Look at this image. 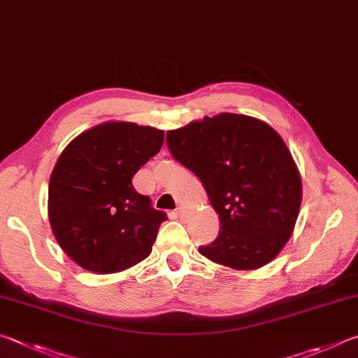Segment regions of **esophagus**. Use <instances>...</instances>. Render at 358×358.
I'll list each match as a JSON object with an SVG mask.
<instances>
[{
    "label": "esophagus",
    "instance_id": "esophagus-1",
    "mask_svg": "<svg viewBox=\"0 0 358 358\" xmlns=\"http://www.w3.org/2000/svg\"><path fill=\"white\" fill-rule=\"evenodd\" d=\"M176 215L179 217V220H184V217H185V209H184V208H178V209H176Z\"/></svg>",
    "mask_w": 358,
    "mask_h": 358
}]
</instances>
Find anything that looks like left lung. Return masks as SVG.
I'll list each match as a JSON object with an SVG mask.
<instances>
[{
  "instance_id": "left-lung-1",
  "label": "left lung",
  "mask_w": 358,
  "mask_h": 358,
  "mask_svg": "<svg viewBox=\"0 0 358 358\" xmlns=\"http://www.w3.org/2000/svg\"><path fill=\"white\" fill-rule=\"evenodd\" d=\"M166 144L201 180L222 224L199 253L239 271L271 262L289 241L302 201L297 166L277 131L222 113L166 131Z\"/></svg>"
}]
</instances>
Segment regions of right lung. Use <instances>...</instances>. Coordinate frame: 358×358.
Returning <instances> with one entry per match:
<instances>
[{
    "mask_svg": "<svg viewBox=\"0 0 358 358\" xmlns=\"http://www.w3.org/2000/svg\"><path fill=\"white\" fill-rule=\"evenodd\" d=\"M165 134L134 122L86 130L62 150L48 185V217L69 258L96 273L121 272L148 258L166 214L131 179L159 154Z\"/></svg>",
    "mask_w": 358,
    "mask_h": 358,
    "instance_id": "right-lung-1",
    "label": "right lung"
}]
</instances>
